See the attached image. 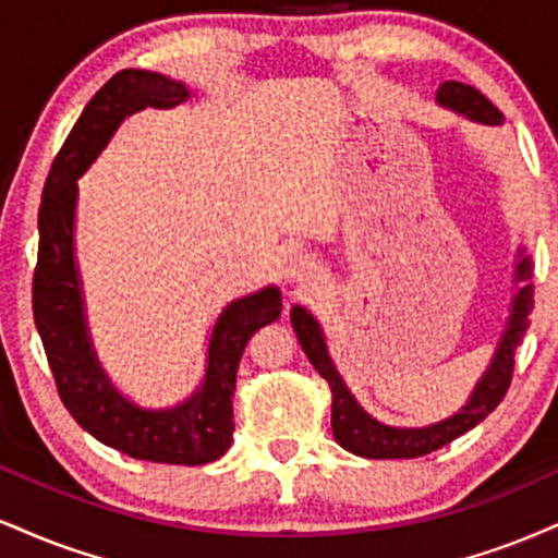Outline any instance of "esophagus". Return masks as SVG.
<instances>
[{"instance_id": "esophagus-1", "label": "esophagus", "mask_w": 558, "mask_h": 558, "mask_svg": "<svg viewBox=\"0 0 558 558\" xmlns=\"http://www.w3.org/2000/svg\"><path fill=\"white\" fill-rule=\"evenodd\" d=\"M317 272V265H314L312 257H306V254H296V257H291L286 267V275L291 280H296V283H304V280L312 278V275Z\"/></svg>"}]
</instances>
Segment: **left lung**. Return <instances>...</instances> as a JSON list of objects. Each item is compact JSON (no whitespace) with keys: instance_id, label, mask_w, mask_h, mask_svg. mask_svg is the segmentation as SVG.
Returning a JSON list of instances; mask_svg holds the SVG:
<instances>
[{"instance_id":"obj_1","label":"left lung","mask_w":558,"mask_h":558,"mask_svg":"<svg viewBox=\"0 0 558 558\" xmlns=\"http://www.w3.org/2000/svg\"><path fill=\"white\" fill-rule=\"evenodd\" d=\"M436 100L447 109L462 113V117L473 119L478 124H501L505 117L496 106L483 96L481 90H475L473 85L447 83L439 85L436 90ZM530 270V257H522L517 262L514 278L527 280ZM530 312H533V286H525L517 291L512 299V314L501 335L499 345L492 359V366L486 368L478 385H475L471 400L460 408L458 413L449 415V418L439 421V424L424 426V428H395L379 424L377 418H372L364 408L355 402V398L348 392V387L340 379L338 368H335L330 353H327L325 335H322L319 322L306 312L304 306L291 308V325L299 335V343L304 348V353L312 361V366L317 368L319 377L327 379V385L332 389V434L335 441L348 452L361 454L368 460H411L421 458V454L434 452V449L449 445L452 439H458L460 434L471 432L473 426H478L488 413L505 400L509 385H512V372H514V351L517 345L525 338L530 327Z\"/></svg>"}]
</instances>
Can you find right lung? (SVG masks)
I'll list each match as a JSON object with an SVG mask.
<instances>
[{"mask_svg":"<svg viewBox=\"0 0 558 558\" xmlns=\"http://www.w3.org/2000/svg\"><path fill=\"white\" fill-rule=\"evenodd\" d=\"M186 98L190 90L177 80L145 70L117 72L90 98L46 179L33 272V319L66 411L104 445L166 465H205L223 458L233 441L231 398L241 353L252 335L278 319L283 308L275 286L231 301L213 327L203 385L190 400L163 411H145L122 398L98 364L75 265L77 179L130 113L145 106L169 109Z\"/></svg>","mask_w":558,"mask_h":558,"instance_id":"right-lung-1","label":"right lung"}]
</instances>
